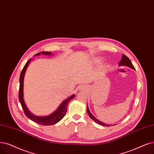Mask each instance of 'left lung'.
<instances>
[{
    "instance_id": "left-lung-1",
    "label": "left lung",
    "mask_w": 154,
    "mask_h": 154,
    "mask_svg": "<svg viewBox=\"0 0 154 154\" xmlns=\"http://www.w3.org/2000/svg\"><path fill=\"white\" fill-rule=\"evenodd\" d=\"M119 66H128V67H130V68H133V70H135V68H134V66L133 65L131 61V60L128 58V57H127L126 55H124V54L122 55V60H121L120 62H119ZM87 112H88V113L89 116L90 117V118L92 119L94 121H95L96 123H98V124L102 125V126H113V125L107 124H105V123H104V122H101L100 121H99L98 119L95 118V117L92 115V113L90 112V111H89V110L88 106H87Z\"/></svg>"
}]
</instances>
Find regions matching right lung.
<instances>
[{
    "mask_svg": "<svg viewBox=\"0 0 154 154\" xmlns=\"http://www.w3.org/2000/svg\"><path fill=\"white\" fill-rule=\"evenodd\" d=\"M42 54L44 55H51V52H41L35 54V56H38ZM31 61V59L28 60L26 64L25 65L23 68L20 74V89H19V100L20 103L21 105V106L23 108V110L26 116L29 118L30 120L32 121L35 122L38 124L42 125V126H51V125H53L58 122L60 121L65 116V113L67 111V106L69 103L70 100H72L74 97H75V94H73L70 97H68L67 99L64 100L62 103L60 104L59 107L56 110H55L53 113H51V114L48 116H37L32 114V113L29 111L27 109V107L25 105V101L23 99V80H24V76L25 73L26 72V68L30 64Z\"/></svg>",
    "mask_w": 154,
    "mask_h": 154,
    "instance_id": "add662e5",
    "label": "right lung"
}]
</instances>
